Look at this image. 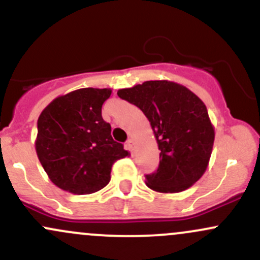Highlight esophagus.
<instances>
[{
  "label": "esophagus",
  "instance_id": "34e87169",
  "mask_svg": "<svg viewBox=\"0 0 260 260\" xmlns=\"http://www.w3.org/2000/svg\"><path fill=\"white\" fill-rule=\"evenodd\" d=\"M125 147H127L131 152H133L135 151V141H133V139H128V141L125 142Z\"/></svg>",
  "mask_w": 260,
  "mask_h": 260
}]
</instances>
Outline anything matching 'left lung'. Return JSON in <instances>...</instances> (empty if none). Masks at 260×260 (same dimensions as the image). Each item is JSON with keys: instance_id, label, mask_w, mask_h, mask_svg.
I'll use <instances>...</instances> for the list:
<instances>
[{"instance_id": "obj_1", "label": "left lung", "mask_w": 260, "mask_h": 260, "mask_svg": "<svg viewBox=\"0 0 260 260\" xmlns=\"http://www.w3.org/2000/svg\"><path fill=\"white\" fill-rule=\"evenodd\" d=\"M148 118L159 149L157 172L146 176L147 187L178 193L201 178L208 167L214 127L203 101L182 84L147 81L117 92Z\"/></svg>"}]
</instances>
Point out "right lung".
<instances>
[{
	"mask_svg": "<svg viewBox=\"0 0 260 260\" xmlns=\"http://www.w3.org/2000/svg\"><path fill=\"white\" fill-rule=\"evenodd\" d=\"M109 88H81L59 95L42 111L35 142L37 157L53 184L73 194H91L111 180L113 163L129 155L103 121Z\"/></svg>",
	"mask_w": 260,
	"mask_h": 260,
	"instance_id": "add662e5",
	"label": "right lung"
}]
</instances>
